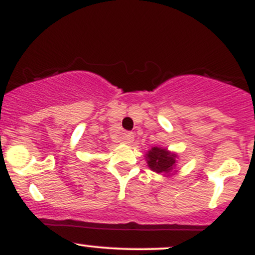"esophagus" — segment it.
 <instances>
[{
    "label": "esophagus",
    "instance_id": "1",
    "mask_svg": "<svg viewBox=\"0 0 255 255\" xmlns=\"http://www.w3.org/2000/svg\"><path fill=\"white\" fill-rule=\"evenodd\" d=\"M122 141L126 142V144H131L134 141V135L130 131H127V133H124L122 135Z\"/></svg>",
    "mask_w": 255,
    "mask_h": 255
}]
</instances>
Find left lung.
Returning a JSON list of instances; mask_svg holds the SVG:
<instances>
[{
	"instance_id": "1",
	"label": "left lung",
	"mask_w": 255,
	"mask_h": 255,
	"mask_svg": "<svg viewBox=\"0 0 255 255\" xmlns=\"http://www.w3.org/2000/svg\"><path fill=\"white\" fill-rule=\"evenodd\" d=\"M177 156L171 153L166 148L162 147H152L146 153L147 165L151 170L158 172V174H168L176 164Z\"/></svg>"
}]
</instances>
